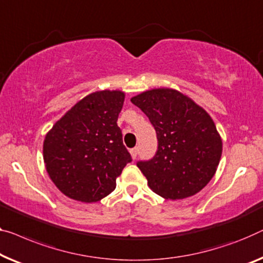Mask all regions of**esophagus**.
<instances>
[{"instance_id": "34e87169", "label": "esophagus", "mask_w": 263, "mask_h": 263, "mask_svg": "<svg viewBox=\"0 0 263 263\" xmlns=\"http://www.w3.org/2000/svg\"><path fill=\"white\" fill-rule=\"evenodd\" d=\"M130 154H131V157L132 159H135L137 155H138V147H135V148H131L130 150Z\"/></svg>"}]
</instances>
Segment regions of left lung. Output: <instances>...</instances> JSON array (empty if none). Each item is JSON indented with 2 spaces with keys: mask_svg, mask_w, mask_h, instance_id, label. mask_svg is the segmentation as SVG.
Wrapping results in <instances>:
<instances>
[{
  "mask_svg": "<svg viewBox=\"0 0 263 263\" xmlns=\"http://www.w3.org/2000/svg\"><path fill=\"white\" fill-rule=\"evenodd\" d=\"M154 125L158 150L137 166L147 185L165 199L199 193L217 170L222 138L204 108L177 89L152 88L131 98Z\"/></svg>",
  "mask_w": 263,
  "mask_h": 263,
  "instance_id": "8db88e82",
  "label": "left lung"
}]
</instances>
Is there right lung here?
Here are the masks:
<instances>
[{
	"label": "right lung",
	"mask_w": 263,
	"mask_h": 263,
	"mask_svg": "<svg viewBox=\"0 0 263 263\" xmlns=\"http://www.w3.org/2000/svg\"><path fill=\"white\" fill-rule=\"evenodd\" d=\"M125 93L93 92L69 108L47 132L44 162L49 178L67 197L96 203L116 189L131 156L117 124Z\"/></svg>",
	"instance_id": "add662e5"
}]
</instances>
